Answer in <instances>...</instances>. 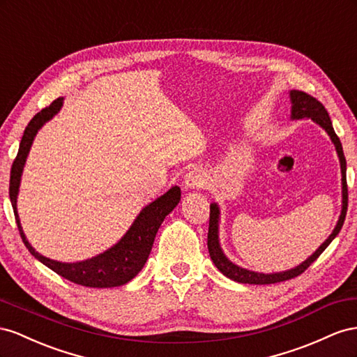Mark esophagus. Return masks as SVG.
<instances>
[{
	"mask_svg": "<svg viewBox=\"0 0 357 357\" xmlns=\"http://www.w3.org/2000/svg\"><path fill=\"white\" fill-rule=\"evenodd\" d=\"M208 182V176L206 173L200 170V169H195V170H190L185 178H184V184L185 188L188 190H195V188H202L203 185H206Z\"/></svg>",
	"mask_w": 357,
	"mask_h": 357,
	"instance_id": "esophagus-1",
	"label": "esophagus"
}]
</instances>
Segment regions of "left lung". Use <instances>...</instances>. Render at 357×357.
Wrapping results in <instances>:
<instances>
[{
  "label": "left lung",
  "mask_w": 357,
  "mask_h": 357,
  "mask_svg": "<svg viewBox=\"0 0 357 357\" xmlns=\"http://www.w3.org/2000/svg\"><path fill=\"white\" fill-rule=\"evenodd\" d=\"M290 101H291V115L290 118L294 119H311L315 124L320 126L328 136L331 137L332 144L335 145V149H337V154L340 158V165H341V182H342V206H341V215L338 218L337 226H335L333 231L329 235V238L326 239L321 245L315 250L311 256L298 264L296 268H291L289 271H282V272H272V273H263V272H256V271H250L245 268H241L238 264L230 261L227 259L226 254H224L221 245H220V206L217 203H211V213H209V230H208V250H209V256L213 264L218 268V271L226 275L227 278L242 282V284H275V282H281V281H287L294 277H298L302 272L308 269L310 264L319 259L320 254L329 247V243L337 238L340 233L344 220H345V213H347V205H349V192H347V162H345L344 157V151L342 145L340 142V137L335 133V130L332 127V121L329 118L328 110L324 109V106L320 103L319 100H315L314 97L308 96L303 91H296L291 89L290 91Z\"/></svg>",
  "instance_id": "obj_1"
}]
</instances>
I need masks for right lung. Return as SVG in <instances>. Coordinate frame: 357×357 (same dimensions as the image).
Returning a JSON list of instances; mask_svg holds the SVG:
<instances>
[{"label": "right lung", "mask_w": 357, "mask_h": 357, "mask_svg": "<svg viewBox=\"0 0 357 357\" xmlns=\"http://www.w3.org/2000/svg\"><path fill=\"white\" fill-rule=\"evenodd\" d=\"M64 98H56L49 107L40 110L38 114L29 121L26 126L22 140H20L17 157L13 161L12 172H10V202L15 211V217L17 222V229L22 238L25 247L33 256L42 261L45 266L52 269L61 277L80 284L85 287H97V289H107V287H119L124 286L128 281L133 280L136 275L145 266V263L149 257V252L152 250V243H154L157 231L161 226V222L169 213L176 208L181 200V188L172 187L165 195L157 197L154 202H151L144 209L139 212V215L131 224L130 229L126 231L115 245H112L106 251L96 257H91L82 261L76 263H63L52 259H47L42 254L37 252L31 243L28 242L25 233L20 226L19 213H17V195L20 187V178H22V172L26 157L29 154V149L34 142L36 135L38 130L42 128L47 121L52 119L59 109L63 107Z\"/></svg>", "instance_id": "add662e5"}]
</instances>
